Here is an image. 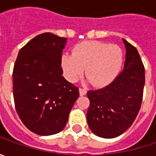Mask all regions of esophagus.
I'll return each mask as SVG.
<instances>
[{
    "label": "esophagus",
    "instance_id": "obj_1",
    "mask_svg": "<svg viewBox=\"0 0 156 156\" xmlns=\"http://www.w3.org/2000/svg\"><path fill=\"white\" fill-rule=\"evenodd\" d=\"M79 93H80V95L82 96V95H85L87 94V90L84 89V88H79Z\"/></svg>",
    "mask_w": 156,
    "mask_h": 156
}]
</instances>
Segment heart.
I'll return each instance as SVG.
<instances>
[{
	"label": "heart",
	"instance_id": "heart-1",
	"mask_svg": "<svg viewBox=\"0 0 156 156\" xmlns=\"http://www.w3.org/2000/svg\"><path fill=\"white\" fill-rule=\"evenodd\" d=\"M123 63L122 48L99 41H83L75 46L71 55L62 56V67L69 81L85 75L94 87L111 83L119 74Z\"/></svg>",
	"mask_w": 156,
	"mask_h": 156
}]
</instances>
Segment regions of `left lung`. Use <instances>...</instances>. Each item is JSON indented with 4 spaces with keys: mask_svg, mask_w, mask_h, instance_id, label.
<instances>
[{
    "mask_svg": "<svg viewBox=\"0 0 156 156\" xmlns=\"http://www.w3.org/2000/svg\"><path fill=\"white\" fill-rule=\"evenodd\" d=\"M126 48L124 69L109 85L89 90L90 105L87 122L94 135L115 138L133 124L141 108L145 84V69L133 45L122 39Z\"/></svg>",
    "mask_w": 156,
    "mask_h": 156,
    "instance_id": "left-lung-1",
    "label": "left lung"
}]
</instances>
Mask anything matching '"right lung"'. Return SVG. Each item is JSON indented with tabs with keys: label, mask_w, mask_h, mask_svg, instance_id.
Instances as JSON below:
<instances>
[{
	"label": "right lung",
	"mask_w": 156,
	"mask_h": 156,
	"mask_svg": "<svg viewBox=\"0 0 156 156\" xmlns=\"http://www.w3.org/2000/svg\"><path fill=\"white\" fill-rule=\"evenodd\" d=\"M67 38L41 34L19 51L13 70L15 109L23 124L39 135L61 132L79 89L62 76Z\"/></svg>",
	"instance_id": "right-lung-1"
}]
</instances>
